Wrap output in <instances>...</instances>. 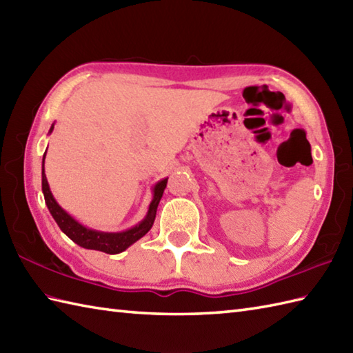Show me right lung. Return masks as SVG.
<instances>
[{"label": "right lung", "mask_w": 353, "mask_h": 353, "mask_svg": "<svg viewBox=\"0 0 353 353\" xmlns=\"http://www.w3.org/2000/svg\"><path fill=\"white\" fill-rule=\"evenodd\" d=\"M52 129H54V125H51L50 133L52 132ZM43 161H45V154L42 159V192L45 197V203H47L48 211L52 215V219L56 220L57 226L61 228V230L66 236L71 238L72 241L79 244L80 247H83V249H91V250H100L109 254H117V253L124 252L127 247L132 245L133 243H137L139 238L144 236L147 232L152 229L156 219L157 205H159V201L162 199L163 190L167 188L168 179H163V181L157 182L154 185L153 200L148 206V212L144 220L129 230L109 234V232H100V230L85 228L83 224H80L79 221L74 220L68 212L63 211V209L59 206V203L54 200V197H52V194L50 191V185L43 170Z\"/></svg>", "instance_id": "1"}]
</instances>
